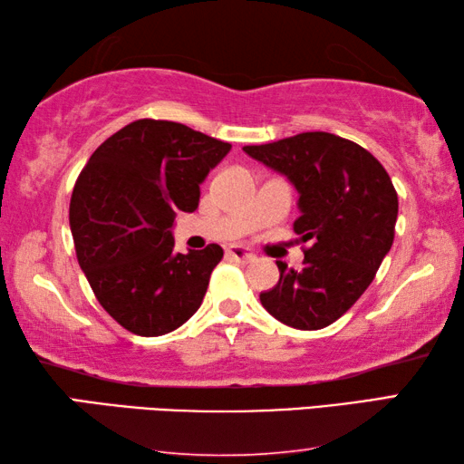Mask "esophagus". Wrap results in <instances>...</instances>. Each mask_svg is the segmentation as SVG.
<instances>
[{
	"label": "esophagus",
	"instance_id": "obj_1",
	"mask_svg": "<svg viewBox=\"0 0 464 464\" xmlns=\"http://www.w3.org/2000/svg\"><path fill=\"white\" fill-rule=\"evenodd\" d=\"M227 256H229L231 260H235V262H243V264H247V262H254V260H256V256L251 254V251H249L247 247H241V246H231L229 249H227Z\"/></svg>",
	"mask_w": 464,
	"mask_h": 464
}]
</instances>
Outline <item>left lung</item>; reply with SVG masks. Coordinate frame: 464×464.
Segmentation results:
<instances>
[{"instance_id": "8db88e82", "label": "left lung", "mask_w": 464, "mask_h": 464, "mask_svg": "<svg viewBox=\"0 0 464 464\" xmlns=\"http://www.w3.org/2000/svg\"><path fill=\"white\" fill-rule=\"evenodd\" d=\"M243 151L296 188L293 227L311 243L301 270L276 262L280 280L260 295L264 309L304 332L332 325L371 286L395 239L399 200L387 169L354 140L321 130Z\"/></svg>"}]
</instances>
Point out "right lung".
<instances>
[{"label": "right lung", "mask_w": 464, "mask_h": 464, "mask_svg": "<svg viewBox=\"0 0 464 464\" xmlns=\"http://www.w3.org/2000/svg\"><path fill=\"white\" fill-rule=\"evenodd\" d=\"M231 151L225 140L143 119L108 137L77 178L69 225L102 307L130 334L157 337L202 304L223 247L174 251V218L194 213L200 184Z\"/></svg>", "instance_id": "add662e5"}]
</instances>
